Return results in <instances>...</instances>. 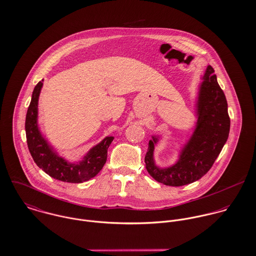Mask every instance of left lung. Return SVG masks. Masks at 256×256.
<instances>
[{
  "label": "left lung",
  "instance_id": "obj_1",
  "mask_svg": "<svg viewBox=\"0 0 256 256\" xmlns=\"http://www.w3.org/2000/svg\"><path fill=\"white\" fill-rule=\"evenodd\" d=\"M203 78L197 104V126L180 160L170 168H156L152 154L158 139L148 142L146 168L158 182L182 186L200 180L210 170L228 140L230 126L228 102L212 66L207 67Z\"/></svg>",
  "mask_w": 256,
  "mask_h": 256
}]
</instances>
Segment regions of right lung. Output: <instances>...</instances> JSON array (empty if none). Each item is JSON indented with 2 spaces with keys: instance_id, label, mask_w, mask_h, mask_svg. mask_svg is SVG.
Listing matches in <instances>:
<instances>
[{
  "instance_id": "obj_1",
  "label": "right lung",
  "mask_w": 256,
  "mask_h": 256,
  "mask_svg": "<svg viewBox=\"0 0 256 256\" xmlns=\"http://www.w3.org/2000/svg\"><path fill=\"white\" fill-rule=\"evenodd\" d=\"M43 82L36 86L26 118V142L37 166L51 178L64 182L82 183L94 178L104 168L108 158V148L113 137H106L94 146L80 164H70L52 150L41 136L37 126V104Z\"/></svg>"
}]
</instances>
